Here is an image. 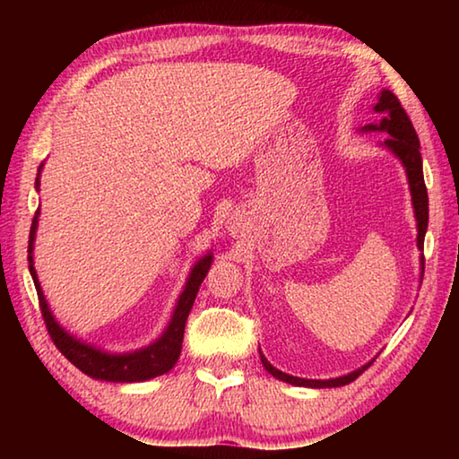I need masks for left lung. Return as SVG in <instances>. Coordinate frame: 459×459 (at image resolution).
Listing matches in <instances>:
<instances>
[{
	"mask_svg": "<svg viewBox=\"0 0 459 459\" xmlns=\"http://www.w3.org/2000/svg\"><path fill=\"white\" fill-rule=\"evenodd\" d=\"M375 111L380 115L378 123H368L364 126L362 131H380V134H386L388 139H385V147L391 150L397 158L403 161V168H405L407 178H409V190H411V200H413L415 208V219H417V247L423 248L425 240V230H427V221H429V198H427V188L423 180V161H421V152H419V137L417 131L411 123L409 115L403 108L401 100L397 95L391 91H383L378 97V103L375 105ZM421 265H425V259L421 257ZM261 362L269 375L275 378L283 380V383H290L295 386H312V388H332V386H344L352 380L359 378L364 370H367L368 364H364L359 370L348 372L344 377L338 378H328V380H314V378H299L285 375V372L277 370L273 364L267 362L265 356L261 354Z\"/></svg>",
	"mask_w": 459,
	"mask_h": 459,
	"instance_id": "left-lung-1",
	"label": "left lung"
}]
</instances>
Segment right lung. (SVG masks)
<instances>
[{
  "label": "right lung",
  "mask_w": 459,
  "mask_h": 459,
  "mask_svg": "<svg viewBox=\"0 0 459 459\" xmlns=\"http://www.w3.org/2000/svg\"><path fill=\"white\" fill-rule=\"evenodd\" d=\"M42 169V166H40ZM40 169H38L36 178V188L40 186ZM38 214H40V208H38L32 221V229H30V243H28V261H30V275L34 279L36 291H38V301H40L42 317L46 328L54 344H56L58 351L71 360L76 368L82 370L84 375L99 380H111V383H142V380H150L153 377L166 375L168 370H172L174 364L180 359L182 352V340H184V328L186 320H188V314L194 306V299H196V293L200 290V283L204 281V277L211 269L212 263V253H208L202 257L194 269L190 271L188 281H186L184 291L180 293V299H178L172 320H169L166 332L150 344L147 348L135 352H126V354H111L103 352L99 348L84 344V342L76 340L71 336L65 328H60V324L54 320L48 304H46V298L42 293L40 281H38L36 269H34V238H36V229H38Z\"/></svg>",
  "instance_id": "add662e5"
}]
</instances>
